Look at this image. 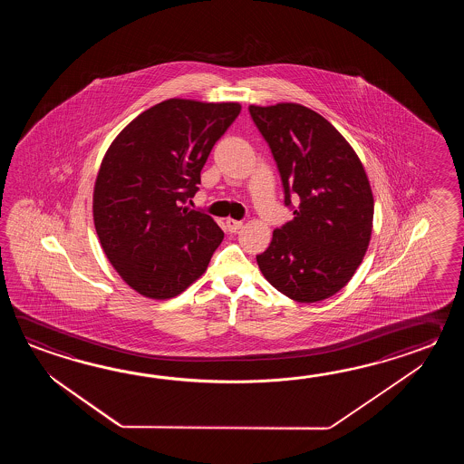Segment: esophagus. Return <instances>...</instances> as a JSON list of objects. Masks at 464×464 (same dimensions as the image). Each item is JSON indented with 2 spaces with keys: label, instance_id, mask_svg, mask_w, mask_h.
Listing matches in <instances>:
<instances>
[{
  "label": "esophagus",
  "instance_id": "obj_1",
  "mask_svg": "<svg viewBox=\"0 0 464 464\" xmlns=\"http://www.w3.org/2000/svg\"><path fill=\"white\" fill-rule=\"evenodd\" d=\"M242 224H244L242 220H236V218H227V220H226V226H227V230L228 232H232V234H234V232H237L238 228L242 227Z\"/></svg>",
  "mask_w": 464,
  "mask_h": 464
}]
</instances>
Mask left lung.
<instances>
[{
  "instance_id": "1",
  "label": "left lung",
  "mask_w": 464,
  "mask_h": 464,
  "mask_svg": "<svg viewBox=\"0 0 464 464\" xmlns=\"http://www.w3.org/2000/svg\"><path fill=\"white\" fill-rule=\"evenodd\" d=\"M248 112L276 159L284 204L294 210L256 256L258 268L296 302L325 300L350 282L370 244L373 194L365 169L345 138L312 109L282 102L248 106Z\"/></svg>"
}]
</instances>
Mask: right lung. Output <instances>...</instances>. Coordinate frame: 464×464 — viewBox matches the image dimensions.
<instances>
[{
    "label": "right lung",
    "mask_w": 464,
    "mask_h": 464,
    "mask_svg": "<svg viewBox=\"0 0 464 464\" xmlns=\"http://www.w3.org/2000/svg\"><path fill=\"white\" fill-rule=\"evenodd\" d=\"M237 102L168 99L121 130L99 169L92 214L99 240L122 280L140 295L172 298L208 268L224 232L186 202Z\"/></svg>",
    "instance_id": "add662e5"
}]
</instances>
